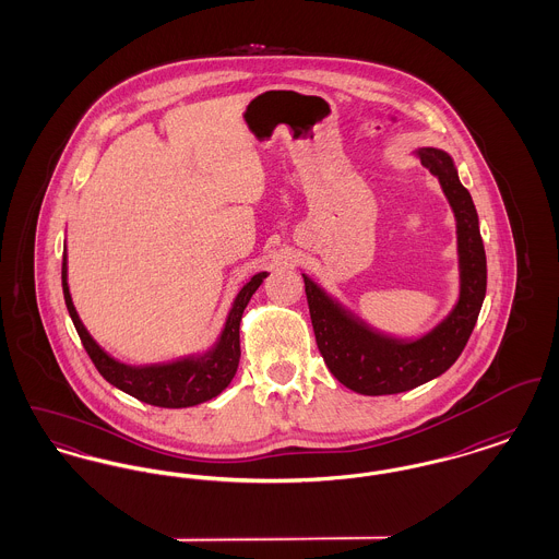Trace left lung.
<instances>
[{"label":"left lung","mask_w":559,"mask_h":559,"mask_svg":"<svg viewBox=\"0 0 559 559\" xmlns=\"http://www.w3.org/2000/svg\"><path fill=\"white\" fill-rule=\"evenodd\" d=\"M415 157L438 178L456 219L459 299L451 312L419 337H396L356 317L301 274L317 344L329 371L365 396L408 392L449 371L476 326L486 295V253L469 190L461 185L449 153L427 146Z\"/></svg>","instance_id":"8db88e82"}]
</instances>
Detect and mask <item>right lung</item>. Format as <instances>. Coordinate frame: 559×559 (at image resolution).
<instances>
[{"mask_svg":"<svg viewBox=\"0 0 559 559\" xmlns=\"http://www.w3.org/2000/svg\"><path fill=\"white\" fill-rule=\"evenodd\" d=\"M267 272L253 274L242 289L237 293L233 308L226 317L224 329L205 354H190L171 362L159 365H126L112 358L103 347L94 342V337L83 326L80 314L73 306L71 292H69V274H67V247L62 253V293L64 304L71 314V320L80 333L81 344L85 347L87 356L92 358L94 367L107 379L110 385L119 388L121 392L130 394L133 399L160 408H187L201 402L215 399L222 394L228 383L233 381L235 372L239 369L240 342L239 329L242 312L264 283Z\"/></svg>","mask_w":559,"mask_h":559,"instance_id":"add662e5","label":"right lung"}]
</instances>
